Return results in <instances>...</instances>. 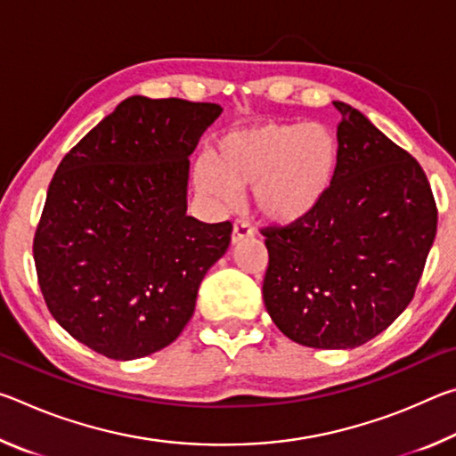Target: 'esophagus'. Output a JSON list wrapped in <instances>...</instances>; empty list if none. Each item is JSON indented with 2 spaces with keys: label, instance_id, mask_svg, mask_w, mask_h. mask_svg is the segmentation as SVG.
Returning a JSON list of instances; mask_svg holds the SVG:
<instances>
[{
  "label": "esophagus",
  "instance_id": "1",
  "mask_svg": "<svg viewBox=\"0 0 456 456\" xmlns=\"http://www.w3.org/2000/svg\"><path fill=\"white\" fill-rule=\"evenodd\" d=\"M249 237H253V227L245 221H237L233 225V233H231V243L237 245L241 243L243 239H249Z\"/></svg>",
  "mask_w": 456,
  "mask_h": 456
}]
</instances>
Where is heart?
I'll use <instances>...</instances> for the list:
<instances>
[{"mask_svg":"<svg viewBox=\"0 0 456 456\" xmlns=\"http://www.w3.org/2000/svg\"><path fill=\"white\" fill-rule=\"evenodd\" d=\"M342 142L318 122H261L231 130L217 142L213 165L195 167L197 189L219 205H235L253 189L259 217L275 227L302 225L334 191Z\"/></svg>","mask_w":456,"mask_h":456,"instance_id":"obj_1","label":"heart"}]
</instances>
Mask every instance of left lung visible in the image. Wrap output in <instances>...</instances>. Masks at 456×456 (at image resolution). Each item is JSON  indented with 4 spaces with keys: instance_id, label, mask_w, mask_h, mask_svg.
<instances>
[{
    "instance_id": "1",
    "label": "left lung",
    "mask_w": 456,
    "mask_h": 456,
    "mask_svg": "<svg viewBox=\"0 0 456 456\" xmlns=\"http://www.w3.org/2000/svg\"><path fill=\"white\" fill-rule=\"evenodd\" d=\"M342 167L326 205L302 225L265 229L269 318L307 348L350 350L412 302L436 235L420 165L356 108L334 102Z\"/></svg>"
}]
</instances>
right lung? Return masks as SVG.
<instances>
[{"mask_svg":"<svg viewBox=\"0 0 456 456\" xmlns=\"http://www.w3.org/2000/svg\"><path fill=\"white\" fill-rule=\"evenodd\" d=\"M223 108L130 96L61 160L34 239L48 310L74 339L136 360L179 338L231 223L187 215L189 157Z\"/></svg>","mask_w":456,"mask_h":456,"instance_id":"1","label":"right lung"}]
</instances>
